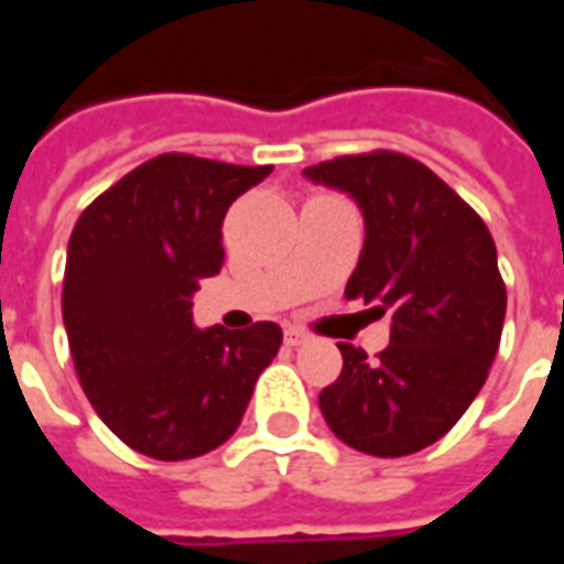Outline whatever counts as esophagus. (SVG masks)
Returning a JSON list of instances; mask_svg holds the SVG:
<instances>
[{
	"mask_svg": "<svg viewBox=\"0 0 564 564\" xmlns=\"http://www.w3.org/2000/svg\"><path fill=\"white\" fill-rule=\"evenodd\" d=\"M283 341H286V347H302V344H307V335L299 329H286L283 332Z\"/></svg>",
	"mask_w": 564,
	"mask_h": 564,
	"instance_id": "1",
	"label": "esophagus"
}]
</instances>
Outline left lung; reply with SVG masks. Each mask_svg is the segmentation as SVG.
I'll return each mask as SVG.
<instances>
[{
	"mask_svg": "<svg viewBox=\"0 0 564 564\" xmlns=\"http://www.w3.org/2000/svg\"><path fill=\"white\" fill-rule=\"evenodd\" d=\"M354 198L366 245L344 295L390 317V347L368 359L338 344L344 368L319 411L347 447L408 456L456 425L496 359L508 293L486 223L432 169L404 153H359L305 169Z\"/></svg>",
	"mask_w": 564,
	"mask_h": 564,
	"instance_id": "obj_1",
	"label": "left lung"
}]
</instances>
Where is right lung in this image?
<instances>
[{"instance_id":"1","label":"right lung","mask_w":564,"mask_h":564,"mask_svg":"<svg viewBox=\"0 0 564 564\" xmlns=\"http://www.w3.org/2000/svg\"><path fill=\"white\" fill-rule=\"evenodd\" d=\"M271 165L162 153L93 202L68 238L63 323L87 399L150 459L229 441L281 326L198 329L193 293L223 269V217Z\"/></svg>"}]
</instances>
